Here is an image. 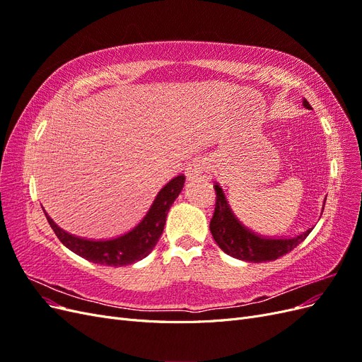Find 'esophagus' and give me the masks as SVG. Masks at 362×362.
<instances>
[{"label":"esophagus","instance_id":"34e87169","mask_svg":"<svg viewBox=\"0 0 362 362\" xmlns=\"http://www.w3.org/2000/svg\"><path fill=\"white\" fill-rule=\"evenodd\" d=\"M185 177L189 181H210L211 173L208 169V163L202 158L193 160L185 169Z\"/></svg>","mask_w":362,"mask_h":362}]
</instances>
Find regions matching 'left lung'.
<instances>
[{"instance_id":"obj_1","label":"left lung","mask_w":362,"mask_h":362,"mask_svg":"<svg viewBox=\"0 0 362 362\" xmlns=\"http://www.w3.org/2000/svg\"><path fill=\"white\" fill-rule=\"evenodd\" d=\"M303 105L306 108H311L306 100H303ZM214 189L217 198L214 214L210 222V231L218 247L225 254L237 259H243L247 262H266L278 259L300 245L313 231V228H310L305 233L290 238H270L258 235L252 233L234 216L222 187H218L216 184Z\"/></svg>"}]
</instances>
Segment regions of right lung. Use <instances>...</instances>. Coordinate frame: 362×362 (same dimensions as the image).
Here are the masks:
<instances>
[{
	"mask_svg": "<svg viewBox=\"0 0 362 362\" xmlns=\"http://www.w3.org/2000/svg\"><path fill=\"white\" fill-rule=\"evenodd\" d=\"M184 181V175H178V177L170 180L158 192L156 201L152 202L140 223L127 234L112 240H86L81 237H75L59 228V225L54 223L47 213L45 216L60 242L69 250H72L74 254L90 262L104 266L117 267L133 264V262L148 257L152 249L156 247L160 235L163 234L169 208L181 193Z\"/></svg>",
	"mask_w": 362,
	"mask_h": 362,
	"instance_id": "obj_1",
	"label": "right lung"
}]
</instances>
